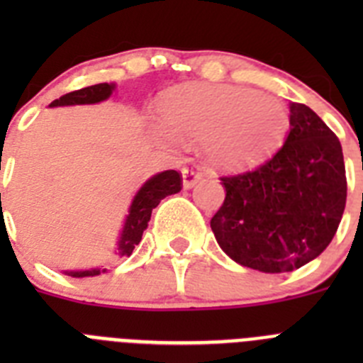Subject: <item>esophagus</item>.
Instances as JSON below:
<instances>
[{
	"label": "esophagus",
	"instance_id": "1",
	"mask_svg": "<svg viewBox=\"0 0 363 363\" xmlns=\"http://www.w3.org/2000/svg\"><path fill=\"white\" fill-rule=\"evenodd\" d=\"M182 179H184V189H192L201 179L200 169H182Z\"/></svg>",
	"mask_w": 363,
	"mask_h": 363
}]
</instances>
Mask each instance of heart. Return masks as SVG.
<instances>
[{"label":"heart","mask_w":363,"mask_h":363,"mask_svg":"<svg viewBox=\"0 0 363 363\" xmlns=\"http://www.w3.org/2000/svg\"><path fill=\"white\" fill-rule=\"evenodd\" d=\"M165 116H154L150 130L169 149L185 138L201 142L205 160L233 171L256 165L284 140L289 116L274 96L223 83H187L167 94Z\"/></svg>","instance_id":"heart-1"}]
</instances>
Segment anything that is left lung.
<instances>
[{"instance_id":"1","label":"left lung","mask_w":363,"mask_h":363,"mask_svg":"<svg viewBox=\"0 0 363 363\" xmlns=\"http://www.w3.org/2000/svg\"><path fill=\"white\" fill-rule=\"evenodd\" d=\"M291 130L269 162L225 176V200L211 220L230 259L262 272H289L331 243L347 198L340 140L303 104H291Z\"/></svg>"}]
</instances>
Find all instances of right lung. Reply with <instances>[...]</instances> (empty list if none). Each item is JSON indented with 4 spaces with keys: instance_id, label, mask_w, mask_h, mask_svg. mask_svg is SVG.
<instances>
[{
    "instance_id": "right-lung-1",
    "label": "right lung",
    "mask_w": 363,
    "mask_h": 363,
    "mask_svg": "<svg viewBox=\"0 0 363 363\" xmlns=\"http://www.w3.org/2000/svg\"><path fill=\"white\" fill-rule=\"evenodd\" d=\"M116 89V83H98V85L85 86L79 91L69 92L60 99H54L49 107H70V105H92L105 101ZM182 191V176L176 171H163L158 174L150 176L140 191L134 194L133 203L129 207V214L125 218L121 227L120 238H118L116 255L130 256L134 247L142 242L143 230L147 229L154 207H158L160 201L165 196H171ZM67 277L72 278H89L98 277L101 272H107L104 267H92L85 271H63Z\"/></svg>"
}]
</instances>
